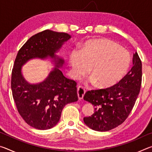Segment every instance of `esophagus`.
Returning a JSON list of instances; mask_svg holds the SVG:
<instances>
[{
  "label": "esophagus",
  "mask_w": 152,
  "mask_h": 152,
  "mask_svg": "<svg viewBox=\"0 0 152 152\" xmlns=\"http://www.w3.org/2000/svg\"><path fill=\"white\" fill-rule=\"evenodd\" d=\"M85 90L82 86H78V89H77V92H78V96L79 100H81L83 99V96L84 94H85Z\"/></svg>",
  "instance_id": "1"
}]
</instances>
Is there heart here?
I'll use <instances>...</instances> for the list:
<instances>
[{
	"label": "heart",
	"mask_w": 152,
	"mask_h": 152,
	"mask_svg": "<svg viewBox=\"0 0 152 152\" xmlns=\"http://www.w3.org/2000/svg\"><path fill=\"white\" fill-rule=\"evenodd\" d=\"M72 74L79 79L88 72L99 88H107L121 80L129 66L130 56L117 43L105 39L86 41L80 50L72 51L69 58Z\"/></svg>",
	"instance_id": "heart-1"
}]
</instances>
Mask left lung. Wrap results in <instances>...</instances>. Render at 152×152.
<instances>
[{
	"instance_id": "1",
	"label": "left lung",
	"mask_w": 152,
	"mask_h": 152,
	"mask_svg": "<svg viewBox=\"0 0 152 152\" xmlns=\"http://www.w3.org/2000/svg\"><path fill=\"white\" fill-rule=\"evenodd\" d=\"M142 64L138 53L133 54V66L115 85L87 91L84 100L94 107L91 116L84 118L85 124L98 132H107L125 121L132 111L140 93Z\"/></svg>"
}]
</instances>
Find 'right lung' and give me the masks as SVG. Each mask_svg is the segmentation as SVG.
<instances>
[{
    "mask_svg": "<svg viewBox=\"0 0 152 152\" xmlns=\"http://www.w3.org/2000/svg\"><path fill=\"white\" fill-rule=\"evenodd\" d=\"M71 36L66 33L45 30L33 35L18 51L11 75L12 97L18 112L28 125L37 129H51L60 121L65 105L78 101L76 82L66 78L58 68L39 84L31 85L21 74V66L30 58H58L56 66L64 60L55 53Z\"/></svg>",
    "mask_w": 152,
    "mask_h": 152,
    "instance_id": "1",
    "label": "right lung"
}]
</instances>
